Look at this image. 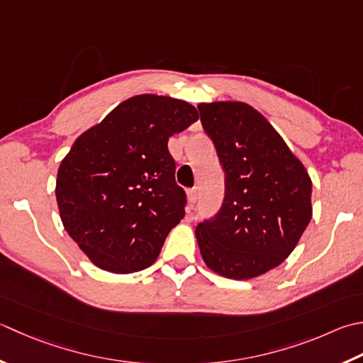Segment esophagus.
<instances>
[{
	"label": "esophagus",
	"mask_w": 363,
	"mask_h": 363,
	"mask_svg": "<svg viewBox=\"0 0 363 363\" xmlns=\"http://www.w3.org/2000/svg\"><path fill=\"white\" fill-rule=\"evenodd\" d=\"M198 196H200V190H198V187H194V189H190V190L187 191V198H189V201H190L191 204L196 203Z\"/></svg>",
	"instance_id": "obj_1"
}]
</instances>
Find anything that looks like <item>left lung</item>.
Here are the masks:
<instances>
[{
	"mask_svg": "<svg viewBox=\"0 0 363 363\" xmlns=\"http://www.w3.org/2000/svg\"><path fill=\"white\" fill-rule=\"evenodd\" d=\"M226 174L216 217L195 230L203 261L233 280H250L285 261L311 220V179L272 124L252 105H198Z\"/></svg>",
	"mask_w": 363,
	"mask_h": 363,
	"instance_id": "1",
	"label": "left lung"
}]
</instances>
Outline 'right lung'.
Listing matches in <instances>:
<instances>
[{
  "label": "right lung",
  "instance_id": "1",
  "mask_svg": "<svg viewBox=\"0 0 363 363\" xmlns=\"http://www.w3.org/2000/svg\"><path fill=\"white\" fill-rule=\"evenodd\" d=\"M198 118L186 101L140 94L74 141L55 194L64 230L92 264L132 274L157 259L186 204L168 140Z\"/></svg>",
  "mask_w": 363,
  "mask_h": 363
}]
</instances>
